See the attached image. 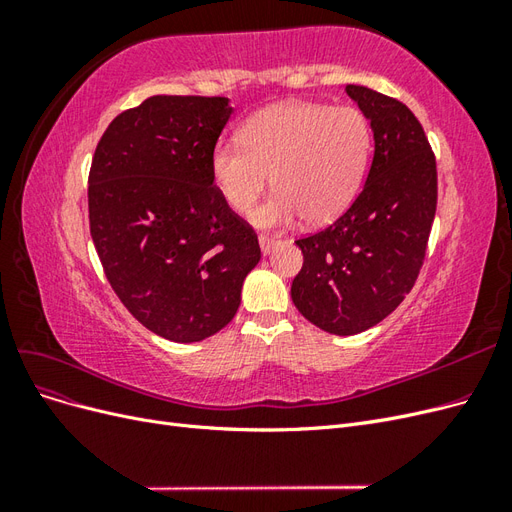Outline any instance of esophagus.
<instances>
[{
  "label": "esophagus",
  "instance_id": "esophagus-1",
  "mask_svg": "<svg viewBox=\"0 0 512 512\" xmlns=\"http://www.w3.org/2000/svg\"><path fill=\"white\" fill-rule=\"evenodd\" d=\"M258 241H260V250H262V254H269L273 247L280 243L282 239L280 237H271V235H260L258 237Z\"/></svg>",
  "mask_w": 512,
  "mask_h": 512
}]
</instances>
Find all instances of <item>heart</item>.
<instances>
[{"label":"heart","instance_id":"b5f03b06","mask_svg":"<svg viewBox=\"0 0 512 512\" xmlns=\"http://www.w3.org/2000/svg\"><path fill=\"white\" fill-rule=\"evenodd\" d=\"M371 151L367 117L354 106L284 102L243 123L239 141L211 151V177L226 205L250 213L269 177L277 194L254 215L258 226L335 220L356 196Z\"/></svg>","mask_w":512,"mask_h":512}]
</instances>
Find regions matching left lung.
Listing matches in <instances>:
<instances>
[{
    "instance_id": "8db88e82",
    "label": "left lung",
    "mask_w": 512,
    "mask_h": 512,
    "mask_svg": "<svg viewBox=\"0 0 512 512\" xmlns=\"http://www.w3.org/2000/svg\"><path fill=\"white\" fill-rule=\"evenodd\" d=\"M374 130L367 181L344 215L294 243L303 267L290 297L318 329L356 335L384 320L421 273L438 205L436 156L410 108L348 85Z\"/></svg>"
}]
</instances>
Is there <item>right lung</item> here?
Masks as SVG:
<instances>
[{
	"instance_id": "1",
	"label": "right lung",
	"mask_w": 512,
	"mask_h": 512,
	"mask_svg": "<svg viewBox=\"0 0 512 512\" xmlns=\"http://www.w3.org/2000/svg\"><path fill=\"white\" fill-rule=\"evenodd\" d=\"M228 98L151 96L117 115L89 170V230L108 284L164 339L224 329L260 260L254 228L211 177Z\"/></svg>"
}]
</instances>
